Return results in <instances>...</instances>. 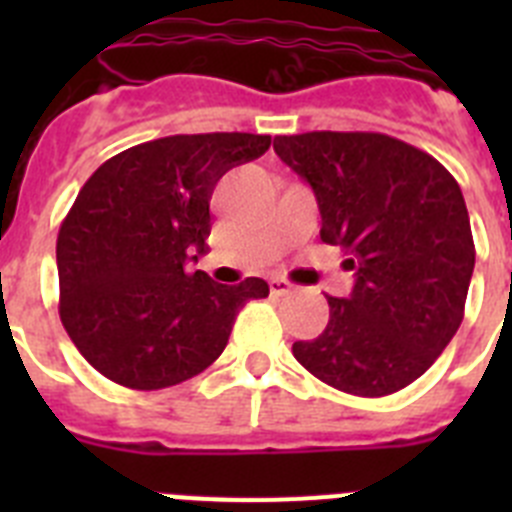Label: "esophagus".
<instances>
[{
    "label": "esophagus",
    "mask_w": 512,
    "mask_h": 512,
    "mask_svg": "<svg viewBox=\"0 0 512 512\" xmlns=\"http://www.w3.org/2000/svg\"><path fill=\"white\" fill-rule=\"evenodd\" d=\"M269 289H271V295L282 297V295H289V292H292V284L282 277H274V279H269Z\"/></svg>",
    "instance_id": "34e87169"
}]
</instances>
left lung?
Instances as JSON below:
<instances>
[{
	"instance_id": "left-lung-1",
	"label": "left lung",
	"mask_w": 512,
	"mask_h": 512,
	"mask_svg": "<svg viewBox=\"0 0 512 512\" xmlns=\"http://www.w3.org/2000/svg\"><path fill=\"white\" fill-rule=\"evenodd\" d=\"M274 151L315 192L320 238L351 256L356 284L292 354L320 382L359 397L408 387L464 318L474 241L454 176L382 133L277 135Z\"/></svg>"
}]
</instances>
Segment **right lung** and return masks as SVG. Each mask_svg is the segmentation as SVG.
<instances>
[{"mask_svg":"<svg viewBox=\"0 0 512 512\" xmlns=\"http://www.w3.org/2000/svg\"><path fill=\"white\" fill-rule=\"evenodd\" d=\"M269 146L251 133L169 135L89 176L58 230V312L99 374L130 390L187 382L223 354L238 310L269 295L259 277L228 287L189 271L207 253L215 184Z\"/></svg>","mask_w":512,"mask_h":512,"instance_id":"add662e5","label":"right lung"}]
</instances>
